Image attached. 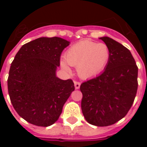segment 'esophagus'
Listing matches in <instances>:
<instances>
[{
    "label": "esophagus",
    "instance_id": "1",
    "mask_svg": "<svg viewBox=\"0 0 147 147\" xmlns=\"http://www.w3.org/2000/svg\"><path fill=\"white\" fill-rule=\"evenodd\" d=\"M74 85H75V88L76 89H80V83L78 81H75L74 82Z\"/></svg>",
    "mask_w": 147,
    "mask_h": 147
}]
</instances>
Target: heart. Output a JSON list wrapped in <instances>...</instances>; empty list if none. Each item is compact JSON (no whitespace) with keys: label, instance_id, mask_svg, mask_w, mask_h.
Instances as JSON below:
<instances>
[{"label":"heart","instance_id":"heart-1","mask_svg":"<svg viewBox=\"0 0 147 147\" xmlns=\"http://www.w3.org/2000/svg\"><path fill=\"white\" fill-rule=\"evenodd\" d=\"M110 58V50L105 43L83 40L67 49L64 59L61 62V67L66 71L70 66L76 67L78 75L83 79L98 76L105 69Z\"/></svg>","mask_w":147,"mask_h":147}]
</instances>
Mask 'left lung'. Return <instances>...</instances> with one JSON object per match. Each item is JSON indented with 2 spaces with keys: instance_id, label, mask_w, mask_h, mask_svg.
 <instances>
[{
  "instance_id": "1",
  "label": "left lung",
  "mask_w": 147,
  "mask_h": 147,
  "mask_svg": "<svg viewBox=\"0 0 147 147\" xmlns=\"http://www.w3.org/2000/svg\"><path fill=\"white\" fill-rule=\"evenodd\" d=\"M110 50L105 70L81 84V109L90 124L105 127L125 117L138 89V67L126 47L109 37L100 38Z\"/></svg>"
}]
</instances>
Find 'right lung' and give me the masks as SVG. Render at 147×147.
<instances>
[{
  "mask_svg": "<svg viewBox=\"0 0 147 147\" xmlns=\"http://www.w3.org/2000/svg\"><path fill=\"white\" fill-rule=\"evenodd\" d=\"M67 45L69 42L58 37L39 38L24 44L11 62L10 100L17 113L34 125L53 124L75 90L72 80L56 76L61 53Z\"/></svg>",
  "mask_w": 147,
  "mask_h": 147,
  "instance_id": "add662e5",
  "label": "right lung"
}]
</instances>
